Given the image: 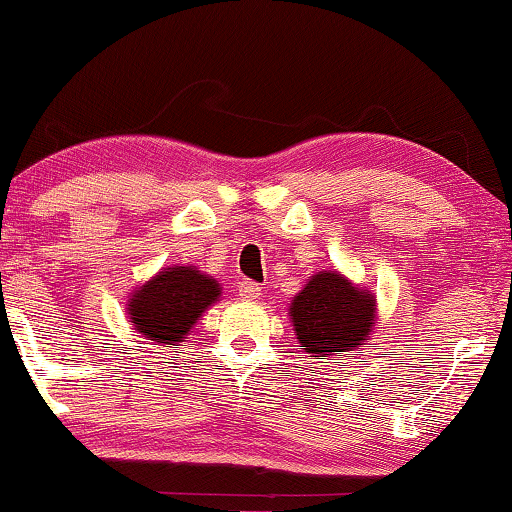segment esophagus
Here are the masks:
<instances>
[{"instance_id":"obj_1","label":"esophagus","mask_w":512,"mask_h":512,"mask_svg":"<svg viewBox=\"0 0 512 512\" xmlns=\"http://www.w3.org/2000/svg\"><path fill=\"white\" fill-rule=\"evenodd\" d=\"M238 291L244 300H256L258 295H261V286L256 284V281H249V279H242L238 284Z\"/></svg>"}]
</instances>
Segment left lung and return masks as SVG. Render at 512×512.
Returning <instances> with one entry per match:
<instances>
[{
	"mask_svg": "<svg viewBox=\"0 0 512 512\" xmlns=\"http://www.w3.org/2000/svg\"><path fill=\"white\" fill-rule=\"evenodd\" d=\"M298 342L314 360L351 353L372 335L376 298L344 274L325 270L311 277L288 309Z\"/></svg>",
	"mask_w": 512,
	"mask_h": 512,
	"instance_id": "obj_1",
	"label": "left lung"
}]
</instances>
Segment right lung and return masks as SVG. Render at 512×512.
<instances>
[{
    "label": "right lung",
    "mask_w": 512,
    "mask_h": 512,
    "mask_svg": "<svg viewBox=\"0 0 512 512\" xmlns=\"http://www.w3.org/2000/svg\"><path fill=\"white\" fill-rule=\"evenodd\" d=\"M221 286L194 265L164 268L131 293L127 314L133 330L161 346H177L207 307L219 300Z\"/></svg>",
    "instance_id": "right-lung-1"
}]
</instances>
